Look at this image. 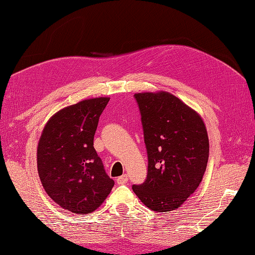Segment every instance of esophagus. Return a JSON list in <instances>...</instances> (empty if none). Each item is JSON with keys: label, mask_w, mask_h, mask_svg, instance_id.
Instances as JSON below:
<instances>
[{"label": "esophagus", "mask_w": 255, "mask_h": 255, "mask_svg": "<svg viewBox=\"0 0 255 255\" xmlns=\"http://www.w3.org/2000/svg\"><path fill=\"white\" fill-rule=\"evenodd\" d=\"M128 181V176L127 174H123V176L117 178V183L118 184H124Z\"/></svg>", "instance_id": "esophagus-1"}]
</instances>
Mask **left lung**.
Listing matches in <instances>:
<instances>
[{
	"label": "left lung",
	"instance_id": "left-lung-1",
	"mask_svg": "<svg viewBox=\"0 0 255 255\" xmlns=\"http://www.w3.org/2000/svg\"><path fill=\"white\" fill-rule=\"evenodd\" d=\"M148 153L147 179L133 192L150 210L169 212L197 190L209 159L206 125L174 95L136 93Z\"/></svg>",
	"mask_w": 255,
	"mask_h": 255
}]
</instances>
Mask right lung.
Returning a JSON list of instances; mask_svg holds the SVG:
<instances>
[{
    "label": "right lung",
    "instance_id": "right-lung-1",
    "mask_svg": "<svg viewBox=\"0 0 255 255\" xmlns=\"http://www.w3.org/2000/svg\"><path fill=\"white\" fill-rule=\"evenodd\" d=\"M109 97L88 98L48 119L37 144V171L48 197L65 210L87 214L108 197L114 180L94 148Z\"/></svg>",
    "mask_w": 255,
    "mask_h": 255
}]
</instances>
